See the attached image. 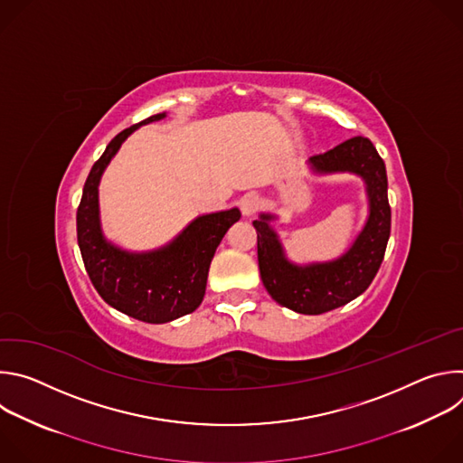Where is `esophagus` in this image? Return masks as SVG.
Wrapping results in <instances>:
<instances>
[{"label": "esophagus", "instance_id": "1", "mask_svg": "<svg viewBox=\"0 0 463 463\" xmlns=\"http://www.w3.org/2000/svg\"><path fill=\"white\" fill-rule=\"evenodd\" d=\"M260 209V197L256 194H247L241 197L240 211L243 216H252Z\"/></svg>", "mask_w": 463, "mask_h": 463}]
</instances>
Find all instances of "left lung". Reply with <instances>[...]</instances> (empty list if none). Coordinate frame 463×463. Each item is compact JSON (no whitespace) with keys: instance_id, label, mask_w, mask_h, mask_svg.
Wrapping results in <instances>:
<instances>
[{"instance_id":"1","label":"left lung","mask_w":463,"mask_h":463,"mask_svg":"<svg viewBox=\"0 0 463 463\" xmlns=\"http://www.w3.org/2000/svg\"><path fill=\"white\" fill-rule=\"evenodd\" d=\"M315 175L352 174L363 179L368 216L352 241L337 258L295 263L271 222L279 216L261 213L252 222L258 232V268L268 293L280 306L302 315H320L357 298L377 275L390 238V205L386 168L366 137H354L334 150L307 159Z\"/></svg>"}]
</instances>
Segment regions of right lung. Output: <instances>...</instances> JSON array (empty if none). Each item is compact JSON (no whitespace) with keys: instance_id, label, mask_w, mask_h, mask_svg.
<instances>
[{"instance_id":"add662e5","label":"right lung","mask_w":463,"mask_h":463,"mask_svg":"<svg viewBox=\"0 0 463 463\" xmlns=\"http://www.w3.org/2000/svg\"><path fill=\"white\" fill-rule=\"evenodd\" d=\"M165 117L152 115L111 139L86 179L77 213L79 247L95 289L111 307L150 324L170 322L200 307L214 252L241 216L236 207L197 216L174 240L143 252L122 249L104 236L99 203L104 170L137 128Z\"/></svg>"}]
</instances>
